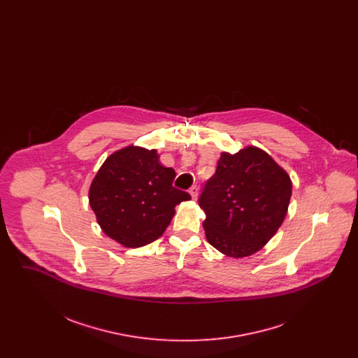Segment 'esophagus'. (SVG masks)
<instances>
[{
	"mask_svg": "<svg viewBox=\"0 0 358 358\" xmlns=\"http://www.w3.org/2000/svg\"><path fill=\"white\" fill-rule=\"evenodd\" d=\"M189 193H190V196H192V199H193V200H197V196H199V187H196V185H193V187L189 189Z\"/></svg>",
	"mask_w": 358,
	"mask_h": 358,
	"instance_id": "34e87169",
	"label": "esophagus"
}]
</instances>
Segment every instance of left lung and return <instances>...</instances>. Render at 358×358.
Segmentation results:
<instances>
[{"instance_id": "left-lung-1", "label": "left lung", "mask_w": 358, "mask_h": 358, "mask_svg": "<svg viewBox=\"0 0 358 358\" xmlns=\"http://www.w3.org/2000/svg\"><path fill=\"white\" fill-rule=\"evenodd\" d=\"M291 193L287 171L260 148L222 152L199 201L208 243L229 257L254 255L282 225Z\"/></svg>"}]
</instances>
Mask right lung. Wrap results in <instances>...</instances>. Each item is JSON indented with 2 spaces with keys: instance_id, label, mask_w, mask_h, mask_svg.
Wrapping results in <instances>:
<instances>
[{
  "instance_id": "obj_1",
  "label": "right lung",
  "mask_w": 358,
  "mask_h": 358,
  "mask_svg": "<svg viewBox=\"0 0 358 358\" xmlns=\"http://www.w3.org/2000/svg\"><path fill=\"white\" fill-rule=\"evenodd\" d=\"M176 171L159 161L155 149L136 145L110 154L91 181L88 203L104 235L126 248L162 236L176 205L190 194L173 187Z\"/></svg>"
}]
</instances>
